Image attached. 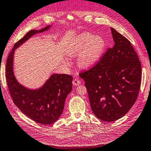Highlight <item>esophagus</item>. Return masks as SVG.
Returning <instances> with one entry per match:
<instances>
[{
    "label": "esophagus",
    "mask_w": 151,
    "mask_h": 151,
    "mask_svg": "<svg viewBox=\"0 0 151 151\" xmlns=\"http://www.w3.org/2000/svg\"><path fill=\"white\" fill-rule=\"evenodd\" d=\"M81 83V81L78 78H75L73 81V86H79Z\"/></svg>",
    "instance_id": "obj_1"
}]
</instances>
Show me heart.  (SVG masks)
I'll use <instances>...</instances> for the list:
<instances>
[{
    "mask_svg": "<svg viewBox=\"0 0 151 151\" xmlns=\"http://www.w3.org/2000/svg\"><path fill=\"white\" fill-rule=\"evenodd\" d=\"M105 41L101 36L83 32L71 42L67 48L69 57L79 56L78 63L81 68H88L94 66L101 59L105 48ZM66 65L69 62L65 61Z\"/></svg>",
    "mask_w": 151,
    "mask_h": 151,
    "instance_id": "obj_1",
    "label": "heart"
}]
</instances>
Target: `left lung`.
<instances>
[{
	"mask_svg": "<svg viewBox=\"0 0 151 151\" xmlns=\"http://www.w3.org/2000/svg\"><path fill=\"white\" fill-rule=\"evenodd\" d=\"M114 46L89 70L80 73L85 81L94 114L104 122L124 116L138 98L141 63L130 42L111 27Z\"/></svg>",
	"mask_w": 151,
	"mask_h": 151,
	"instance_id": "left-lung-1",
	"label": "left lung"
}]
</instances>
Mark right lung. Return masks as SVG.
<instances>
[{
    "label": "right lung",
    "instance_id": "add662e5",
    "mask_svg": "<svg viewBox=\"0 0 151 151\" xmlns=\"http://www.w3.org/2000/svg\"><path fill=\"white\" fill-rule=\"evenodd\" d=\"M50 26L27 32L15 44L6 64V83L13 103L24 114L42 125L53 124L62 114L66 97L72 90V76L68 74H52L40 88L27 89L16 80L13 62L14 50L16 48L34 34L48 30Z\"/></svg>",
    "mask_w": 151,
    "mask_h": 151
}]
</instances>
